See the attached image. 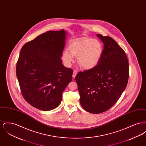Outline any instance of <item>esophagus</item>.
<instances>
[{"label":"esophagus","instance_id":"esophagus-1","mask_svg":"<svg viewBox=\"0 0 146 146\" xmlns=\"http://www.w3.org/2000/svg\"><path fill=\"white\" fill-rule=\"evenodd\" d=\"M76 70H74L73 71V78H76Z\"/></svg>","mask_w":146,"mask_h":146}]
</instances>
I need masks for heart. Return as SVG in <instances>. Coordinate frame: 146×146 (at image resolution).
Listing matches in <instances>:
<instances>
[{
	"label": "heart",
	"instance_id": "b5f03b06",
	"mask_svg": "<svg viewBox=\"0 0 146 146\" xmlns=\"http://www.w3.org/2000/svg\"><path fill=\"white\" fill-rule=\"evenodd\" d=\"M69 51L65 50L62 54L66 65L70 66L74 61V57H76L78 64L81 68L90 70L99 62L103 52V46L96 39H84L70 44Z\"/></svg>",
	"mask_w": 146,
	"mask_h": 146
}]
</instances>
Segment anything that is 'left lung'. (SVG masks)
<instances>
[{"mask_svg": "<svg viewBox=\"0 0 146 146\" xmlns=\"http://www.w3.org/2000/svg\"><path fill=\"white\" fill-rule=\"evenodd\" d=\"M104 49L97 66L79 72L76 76L80 102L89 113L99 114L110 110L125 90L129 76L125 51L111 37L97 35Z\"/></svg>", "mask_w": 146, "mask_h": 146, "instance_id": "obj_1", "label": "left lung"}]
</instances>
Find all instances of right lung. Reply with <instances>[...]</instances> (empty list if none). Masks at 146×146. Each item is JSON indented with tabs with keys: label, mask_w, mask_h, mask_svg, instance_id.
I'll list each match as a JSON object with an SVG mask.
<instances>
[{
	"label": "right lung",
	"mask_w": 146,
	"mask_h": 146,
	"mask_svg": "<svg viewBox=\"0 0 146 146\" xmlns=\"http://www.w3.org/2000/svg\"><path fill=\"white\" fill-rule=\"evenodd\" d=\"M66 37L64 29L48 31L21 49L16 76L22 96L38 110L47 111L58 107L72 80L73 70L64 67L61 59Z\"/></svg>",
	"instance_id": "add662e5"
}]
</instances>
